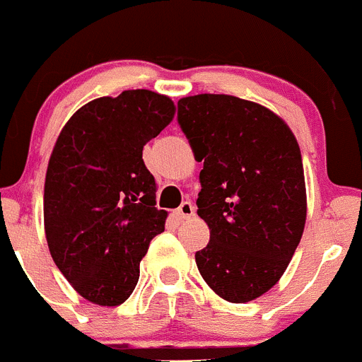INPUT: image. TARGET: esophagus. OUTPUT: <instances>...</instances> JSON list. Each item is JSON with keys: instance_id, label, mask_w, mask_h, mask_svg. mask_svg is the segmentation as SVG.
I'll return each instance as SVG.
<instances>
[{"instance_id": "esophagus-1", "label": "esophagus", "mask_w": 362, "mask_h": 362, "mask_svg": "<svg viewBox=\"0 0 362 362\" xmlns=\"http://www.w3.org/2000/svg\"><path fill=\"white\" fill-rule=\"evenodd\" d=\"M175 216H177L179 219H190V217L194 216V204H192L190 201L181 203V206L175 210Z\"/></svg>"}]
</instances>
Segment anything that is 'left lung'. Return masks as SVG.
I'll return each mask as SVG.
<instances>
[{"label":"left lung","mask_w":362,"mask_h":362,"mask_svg":"<svg viewBox=\"0 0 362 362\" xmlns=\"http://www.w3.org/2000/svg\"><path fill=\"white\" fill-rule=\"evenodd\" d=\"M177 121L203 161L197 214L210 243L199 274L230 303H248L281 279L306 223L303 159L290 127L263 105L226 94L177 101Z\"/></svg>","instance_id":"left-lung-1"}]
</instances>
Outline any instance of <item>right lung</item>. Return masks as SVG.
I'll list each match as a JSON object with an SVG mask.
<instances>
[{
  "instance_id": "add662e5",
  "label": "right lung",
  "mask_w": 362,
  "mask_h": 362,
  "mask_svg": "<svg viewBox=\"0 0 362 362\" xmlns=\"http://www.w3.org/2000/svg\"><path fill=\"white\" fill-rule=\"evenodd\" d=\"M175 105L137 88L83 105L63 127L45 177V235L72 288L99 306L129 299L148 245L168 214L143 146L174 119Z\"/></svg>"
}]
</instances>
